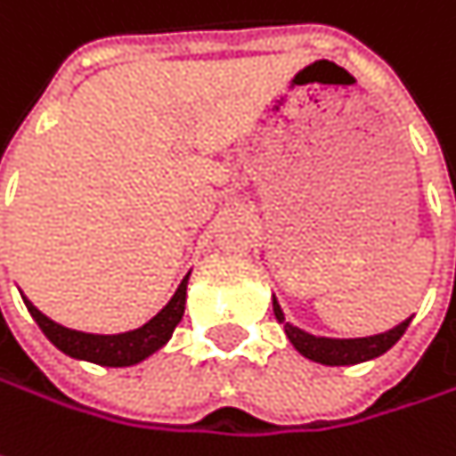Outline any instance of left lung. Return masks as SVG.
Wrapping results in <instances>:
<instances>
[{
    "instance_id": "obj_1",
    "label": "left lung",
    "mask_w": 456,
    "mask_h": 456,
    "mask_svg": "<svg viewBox=\"0 0 456 456\" xmlns=\"http://www.w3.org/2000/svg\"><path fill=\"white\" fill-rule=\"evenodd\" d=\"M273 315L279 323H284V313L279 308L276 297H273ZM412 318L402 321L399 326H394L384 334H376V337H360V339H329V337H313L308 331L292 326V323H284V331L289 337V342L295 345V350L300 354H305L313 362H321V365H357V362H365V360H373L379 354H384L387 350H392L394 345L402 339V334L407 331Z\"/></svg>"
}]
</instances>
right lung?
<instances>
[{"mask_svg":"<svg viewBox=\"0 0 456 456\" xmlns=\"http://www.w3.org/2000/svg\"><path fill=\"white\" fill-rule=\"evenodd\" d=\"M187 279H190V273L180 281V287L172 295V300L156 313L148 323H143L141 329L125 331V334H86V331H75V329H67L62 323L46 318L28 297H22V300H25V308L33 315V321L41 326V331L46 334V339L57 350H62L69 357H77V360L96 362V365L125 368V365L141 362L148 354L161 350L169 342L172 331L177 329V323L183 321V313H185Z\"/></svg>","mask_w":456,"mask_h":456,"instance_id":"right-lung-1","label":"right lung"}]
</instances>
